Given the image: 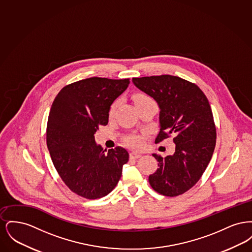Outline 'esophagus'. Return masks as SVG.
<instances>
[{
  "mask_svg": "<svg viewBox=\"0 0 252 252\" xmlns=\"http://www.w3.org/2000/svg\"><path fill=\"white\" fill-rule=\"evenodd\" d=\"M142 156L140 153H137V152H130V154H129V157H130V158H133V159H136V158H139L140 157Z\"/></svg>",
  "mask_w": 252,
  "mask_h": 252,
  "instance_id": "esophagus-1",
  "label": "esophagus"
}]
</instances>
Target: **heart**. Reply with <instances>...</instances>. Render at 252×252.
Wrapping results in <instances>:
<instances>
[{"mask_svg":"<svg viewBox=\"0 0 252 252\" xmlns=\"http://www.w3.org/2000/svg\"><path fill=\"white\" fill-rule=\"evenodd\" d=\"M133 100H134L135 105H138V104H140V103H143V102L148 101V100H152V99H151L149 96L146 95L145 94H141V93H140V94H136L135 95L133 96ZM118 104H119L118 100L114 101V102L111 104V106H110V108H109V111H108L109 117H112V116L115 114V111H116V109H117ZM126 144H128V145H130L131 147L138 148V147H140V146L143 144V138L140 137V136L133 135V136H129V137L126 139Z\"/></svg>","mask_w":252,"mask_h":252,"instance_id":"obj_1","label":"heart"}]
</instances>
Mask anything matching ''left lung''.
<instances>
[{
    "label": "left lung",
    "mask_w": 252,
    "mask_h": 252,
    "mask_svg": "<svg viewBox=\"0 0 252 252\" xmlns=\"http://www.w3.org/2000/svg\"><path fill=\"white\" fill-rule=\"evenodd\" d=\"M141 91L159 107V131L155 143L174 136L175 153L158 161L148 180L156 192L177 196L201 178L216 147V127L212 108L197 85L170 74L132 78Z\"/></svg>",
    "instance_id": "obj_1"
}]
</instances>
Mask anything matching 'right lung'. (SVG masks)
Segmentation results:
<instances>
[{"label":"right lung","mask_w":252,"mask_h":252,"mask_svg":"<svg viewBox=\"0 0 252 252\" xmlns=\"http://www.w3.org/2000/svg\"><path fill=\"white\" fill-rule=\"evenodd\" d=\"M129 78L91 77L61 89L49 113L46 143L54 166L65 185L87 199L111 192L128 161L127 151L104 150L94 134L107 126L114 100L128 87Z\"/></svg>","instance_id":"add662e5"}]
</instances>
